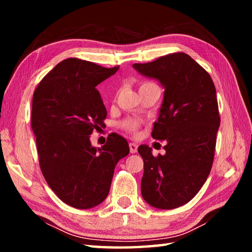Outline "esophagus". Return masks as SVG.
Segmentation results:
<instances>
[{"label":"esophagus","instance_id":"1","mask_svg":"<svg viewBox=\"0 0 252 252\" xmlns=\"http://www.w3.org/2000/svg\"><path fill=\"white\" fill-rule=\"evenodd\" d=\"M129 147H130L131 154H135L137 152V145H136L135 143H130L129 144Z\"/></svg>","mask_w":252,"mask_h":252}]
</instances>
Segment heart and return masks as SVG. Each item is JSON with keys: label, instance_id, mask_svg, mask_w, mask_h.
<instances>
[{"label": "heart", "instance_id": "obj_1", "mask_svg": "<svg viewBox=\"0 0 252 252\" xmlns=\"http://www.w3.org/2000/svg\"><path fill=\"white\" fill-rule=\"evenodd\" d=\"M152 84H154V83L153 82H148V81L147 82H143L141 84V88L148 87V85H152ZM121 126H122L123 129H126V131L136 132L137 129H138V126H140V122L136 121V120H133V119H126V120H125V121L121 123Z\"/></svg>", "mask_w": 252, "mask_h": 252}]
</instances>
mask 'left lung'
I'll use <instances>...</instances> for the list:
<instances>
[{
    "label": "left lung",
    "instance_id": "left-lung-1",
    "mask_svg": "<svg viewBox=\"0 0 252 252\" xmlns=\"http://www.w3.org/2000/svg\"><path fill=\"white\" fill-rule=\"evenodd\" d=\"M132 67L164 89L152 136L167 142L165 154L154 157L148 145L138 146L144 160L142 196L157 209L181 207L195 197L211 171L220 126L215 84L185 53Z\"/></svg>",
    "mask_w": 252,
    "mask_h": 252
}]
</instances>
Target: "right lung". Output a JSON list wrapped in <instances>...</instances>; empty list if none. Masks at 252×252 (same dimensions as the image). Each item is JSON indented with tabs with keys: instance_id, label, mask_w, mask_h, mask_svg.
<instances>
[{
	"instance_id": "add662e5",
	"label": "right lung",
	"mask_w": 252,
	"mask_h": 252,
	"mask_svg": "<svg viewBox=\"0 0 252 252\" xmlns=\"http://www.w3.org/2000/svg\"><path fill=\"white\" fill-rule=\"evenodd\" d=\"M118 69L67 58L34 91L31 126L42 174L57 197L73 208L91 209L103 202L115 167L130 153L126 138L116 133L101 147L90 141L107 116L96 87Z\"/></svg>"
}]
</instances>
